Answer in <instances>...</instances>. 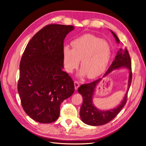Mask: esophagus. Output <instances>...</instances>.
I'll use <instances>...</instances> for the list:
<instances>
[{
  "label": "esophagus",
  "mask_w": 146,
  "mask_h": 146,
  "mask_svg": "<svg viewBox=\"0 0 146 146\" xmlns=\"http://www.w3.org/2000/svg\"><path fill=\"white\" fill-rule=\"evenodd\" d=\"M74 86H75V90H77L78 89V88L80 86V83H79L78 82L76 81L74 82Z\"/></svg>",
  "instance_id": "1"
}]
</instances>
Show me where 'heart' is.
<instances>
[{
	"mask_svg": "<svg viewBox=\"0 0 146 146\" xmlns=\"http://www.w3.org/2000/svg\"><path fill=\"white\" fill-rule=\"evenodd\" d=\"M72 48L64 47L63 56L66 70L72 72L77 69L81 60L83 68L79 77L87 74L90 78H94L103 73L111 57V50L109 44L104 39L91 34H86L72 41Z\"/></svg>",
	"mask_w": 146,
	"mask_h": 146,
	"instance_id": "obj_1",
	"label": "heart"
}]
</instances>
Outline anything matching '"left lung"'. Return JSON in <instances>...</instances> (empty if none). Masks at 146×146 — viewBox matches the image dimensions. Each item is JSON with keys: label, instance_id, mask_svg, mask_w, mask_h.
Returning <instances> with one entry per match:
<instances>
[{"label": "left lung", "instance_id": "8db88e82", "mask_svg": "<svg viewBox=\"0 0 146 146\" xmlns=\"http://www.w3.org/2000/svg\"><path fill=\"white\" fill-rule=\"evenodd\" d=\"M111 31V33L116 39L117 44H119L120 41L113 31ZM127 68L129 70V76L128 80V87L126 93L123 97L122 101L116 107L113 109L102 110L96 107L93 104V96L95 93L97 86H98L102 78H99L91 83L84 84L78 88V92L83 97V104L80 108V117L82 121L86 124L98 126L105 124L115 117L118 113L120 112L121 109L127 102V94L132 80L131 73V60L126 48H121L117 52L115 56V59L113 61L112 64L110 66L109 69L105 74L103 77L108 76L113 70L121 68Z\"/></svg>", "mask_w": 146, "mask_h": 146}]
</instances>
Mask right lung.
<instances>
[{
  "label": "right lung",
  "mask_w": 146,
  "mask_h": 146,
  "mask_svg": "<svg viewBox=\"0 0 146 146\" xmlns=\"http://www.w3.org/2000/svg\"><path fill=\"white\" fill-rule=\"evenodd\" d=\"M72 25L50 24L35 34L26 46L19 66L17 91L26 114L42 123L58 118L60 105L74 92L64 72V39Z\"/></svg>",
  "instance_id": "right-lung-1"
}]
</instances>
